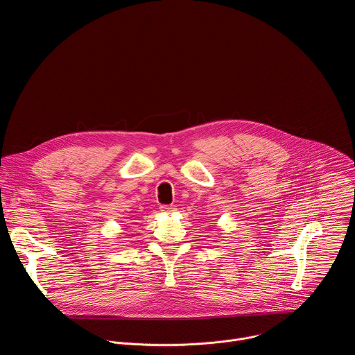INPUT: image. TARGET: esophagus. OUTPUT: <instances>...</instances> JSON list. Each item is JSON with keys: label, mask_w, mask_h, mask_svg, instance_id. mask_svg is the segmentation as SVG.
I'll list each match as a JSON object with an SVG mask.
<instances>
[{"label": "esophagus", "mask_w": 355, "mask_h": 355, "mask_svg": "<svg viewBox=\"0 0 355 355\" xmlns=\"http://www.w3.org/2000/svg\"><path fill=\"white\" fill-rule=\"evenodd\" d=\"M160 208H162V211H163L164 214H173V212L177 211V208H175L174 205H163V207H160Z\"/></svg>", "instance_id": "obj_1"}]
</instances>
